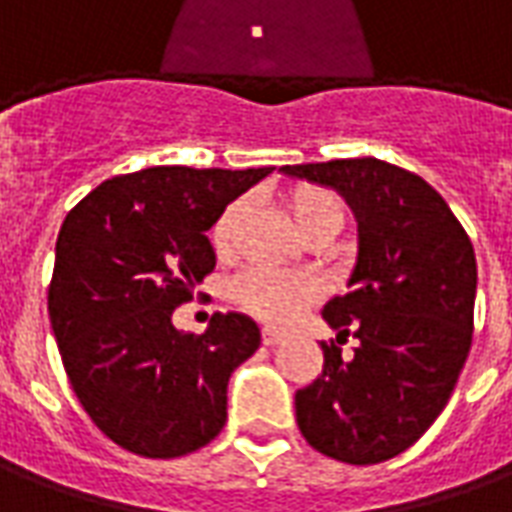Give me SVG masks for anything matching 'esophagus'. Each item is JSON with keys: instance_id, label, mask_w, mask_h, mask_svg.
Here are the masks:
<instances>
[{"instance_id": "esophagus-1", "label": "esophagus", "mask_w": 512, "mask_h": 512, "mask_svg": "<svg viewBox=\"0 0 512 512\" xmlns=\"http://www.w3.org/2000/svg\"><path fill=\"white\" fill-rule=\"evenodd\" d=\"M279 340H282V332H279V329H271V326H266V329H263V343L277 345Z\"/></svg>"}]
</instances>
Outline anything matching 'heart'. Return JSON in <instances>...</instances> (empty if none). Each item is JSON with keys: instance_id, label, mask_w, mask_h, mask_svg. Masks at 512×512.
I'll return each instance as SVG.
<instances>
[{"instance_id": "b5f03b06", "label": "heart", "mask_w": 512, "mask_h": 512, "mask_svg": "<svg viewBox=\"0 0 512 512\" xmlns=\"http://www.w3.org/2000/svg\"><path fill=\"white\" fill-rule=\"evenodd\" d=\"M244 200L230 202L222 216L213 224V246L216 252H230L233 249L235 233L246 216ZM290 222L296 224L301 235H307L318 224H343V202L334 191L323 186H296L290 191L288 200ZM321 293L318 279L304 277V274H288V271H274V268H249L246 274L235 279L230 288V299L257 321L266 323H288L296 312Z\"/></svg>"}]
</instances>
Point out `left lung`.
<instances>
[{
    "mask_svg": "<svg viewBox=\"0 0 512 512\" xmlns=\"http://www.w3.org/2000/svg\"><path fill=\"white\" fill-rule=\"evenodd\" d=\"M282 172L340 191L359 224L348 293L323 307L337 340L321 343L323 373L296 392L301 436L334 461H389L458 384L474 332V246L439 191L408 169L334 158ZM348 333L357 348L345 360Z\"/></svg>",
    "mask_w": 512,
    "mask_h": 512,
    "instance_id": "8db88e82",
    "label": "left lung"
}]
</instances>
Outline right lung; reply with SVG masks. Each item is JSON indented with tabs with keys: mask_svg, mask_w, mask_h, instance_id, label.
Here are the masks:
<instances>
[{
	"mask_svg": "<svg viewBox=\"0 0 512 512\" xmlns=\"http://www.w3.org/2000/svg\"><path fill=\"white\" fill-rule=\"evenodd\" d=\"M274 167H150L104 180L57 235L49 318L82 408L117 447L180 458L219 436L227 381L260 348L241 312L202 334L172 312L216 266L208 241L222 211Z\"/></svg>",
	"mask_w": 512,
	"mask_h": 512,
	"instance_id": "1",
	"label": "right lung"
}]
</instances>
